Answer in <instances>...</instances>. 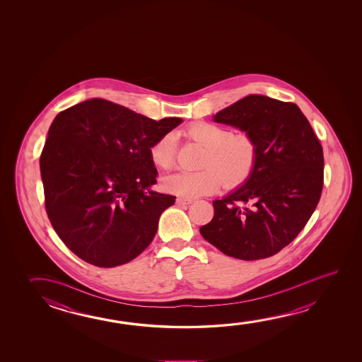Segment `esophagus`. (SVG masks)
<instances>
[{"label":"esophagus","mask_w":362,"mask_h":362,"mask_svg":"<svg viewBox=\"0 0 362 362\" xmlns=\"http://www.w3.org/2000/svg\"><path fill=\"white\" fill-rule=\"evenodd\" d=\"M177 203L179 206H189L190 203H193V199H185V198H177Z\"/></svg>","instance_id":"34e87169"}]
</instances>
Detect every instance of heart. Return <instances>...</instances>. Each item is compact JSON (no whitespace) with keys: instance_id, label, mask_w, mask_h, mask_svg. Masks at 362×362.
<instances>
[{"instance_id":"obj_1","label":"heart","mask_w":362,"mask_h":362,"mask_svg":"<svg viewBox=\"0 0 362 362\" xmlns=\"http://www.w3.org/2000/svg\"><path fill=\"white\" fill-rule=\"evenodd\" d=\"M184 136L206 148L199 172H180L164 180L166 192L192 199L212 194L222 180L227 188L246 183L255 172L259 159L257 143L249 132L233 134L221 124L197 121L185 127ZM150 159L155 168L170 170L175 164V139L166 134L150 148Z\"/></svg>"}]
</instances>
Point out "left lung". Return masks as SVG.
I'll list each match as a JSON object with an SVG mask.
<instances>
[{"label": "left lung", "mask_w": 362, "mask_h": 362, "mask_svg": "<svg viewBox=\"0 0 362 362\" xmlns=\"http://www.w3.org/2000/svg\"><path fill=\"white\" fill-rule=\"evenodd\" d=\"M249 132L259 159L251 178L214 202L202 236L226 255L259 260L278 254L298 236L323 189V148L296 103L250 95L214 116Z\"/></svg>", "instance_id": "8db88e82"}]
</instances>
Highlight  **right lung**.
I'll list each match as a JSON object with an SVG mask.
<instances>
[{
	"instance_id": "add662e5",
	"label": "right lung",
	"mask_w": 362,
	"mask_h": 362,
	"mask_svg": "<svg viewBox=\"0 0 362 362\" xmlns=\"http://www.w3.org/2000/svg\"><path fill=\"white\" fill-rule=\"evenodd\" d=\"M182 122L148 119L102 98L58 113L42 155L45 209L66 247L95 267H113L153 241L175 197L150 190L153 144Z\"/></svg>"
}]
</instances>
